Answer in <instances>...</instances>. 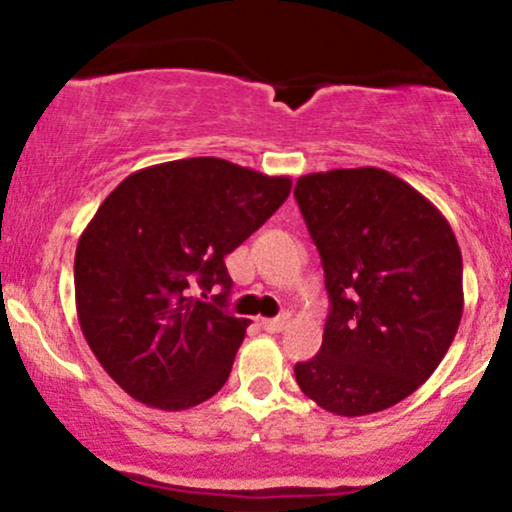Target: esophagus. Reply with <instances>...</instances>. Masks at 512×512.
I'll return each instance as SVG.
<instances>
[{
	"instance_id": "1",
	"label": "esophagus",
	"mask_w": 512,
	"mask_h": 512,
	"mask_svg": "<svg viewBox=\"0 0 512 512\" xmlns=\"http://www.w3.org/2000/svg\"><path fill=\"white\" fill-rule=\"evenodd\" d=\"M289 325V315H279V317H262L260 327L267 332H281L284 327Z\"/></svg>"
}]
</instances>
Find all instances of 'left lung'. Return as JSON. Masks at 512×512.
I'll list each match as a JSON object with an SVG mask.
<instances>
[{"mask_svg": "<svg viewBox=\"0 0 512 512\" xmlns=\"http://www.w3.org/2000/svg\"><path fill=\"white\" fill-rule=\"evenodd\" d=\"M320 252L330 315L320 354L296 383L322 409L366 416L431 378L462 320V255L445 216L380 168H337L296 182Z\"/></svg>", "mask_w": 512, "mask_h": 512, "instance_id": "obj_1", "label": "left lung"}]
</instances>
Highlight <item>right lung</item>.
I'll use <instances>...</instances> for the list:
<instances>
[{
	"instance_id": "right-lung-1",
	"label": "right lung",
	"mask_w": 512,
	"mask_h": 512,
	"mask_svg": "<svg viewBox=\"0 0 512 512\" xmlns=\"http://www.w3.org/2000/svg\"><path fill=\"white\" fill-rule=\"evenodd\" d=\"M289 192L284 175L199 156L137 170L105 197L76 245V313L129 397L180 411L221 390L250 325L226 310L233 281L223 257ZM216 285L211 304L194 296Z\"/></svg>"
}]
</instances>
